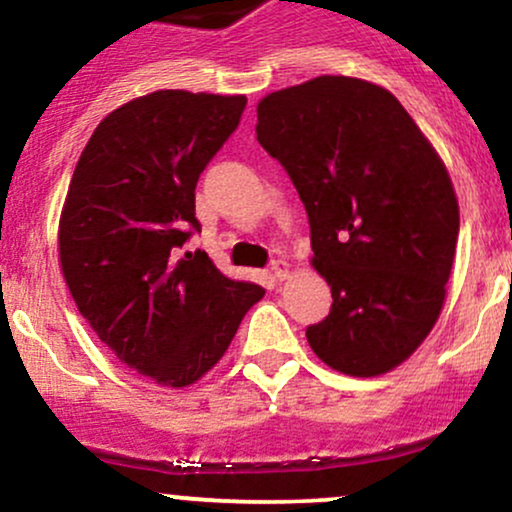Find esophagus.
Wrapping results in <instances>:
<instances>
[{"mask_svg":"<svg viewBox=\"0 0 512 512\" xmlns=\"http://www.w3.org/2000/svg\"><path fill=\"white\" fill-rule=\"evenodd\" d=\"M270 270H273V278L275 280H287V278H290V263H287V261H275L273 266H270Z\"/></svg>","mask_w":512,"mask_h":512,"instance_id":"obj_1","label":"esophagus"}]
</instances>
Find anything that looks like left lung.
<instances>
[{
	"instance_id": "8db88e82",
	"label": "left lung",
	"mask_w": 512,
	"mask_h": 512,
	"mask_svg": "<svg viewBox=\"0 0 512 512\" xmlns=\"http://www.w3.org/2000/svg\"><path fill=\"white\" fill-rule=\"evenodd\" d=\"M256 138L290 174L311 227V266L333 306L306 340L347 376L393 371L446 302L460 208L441 155L390 90L316 76L256 105Z\"/></svg>"
}]
</instances>
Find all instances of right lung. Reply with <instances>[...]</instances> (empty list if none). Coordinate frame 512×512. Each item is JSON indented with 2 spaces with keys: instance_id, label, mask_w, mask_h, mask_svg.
I'll return each mask as SVG.
<instances>
[{
  "instance_id": "right-lung-1",
  "label": "right lung",
  "mask_w": 512,
  "mask_h": 512,
  "mask_svg": "<svg viewBox=\"0 0 512 512\" xmlns=\"http://www.w3.org/2000/svg\"><path fill=\"white\" fill-rule=\"evenodd\" d=\"M244 95L155 90L95 126L59 215V268L119 362L186 388L220 362L261 285L220 273L198 230L196 182L237 129Z\"/></svg>"
}]
</instances>
